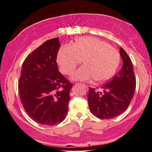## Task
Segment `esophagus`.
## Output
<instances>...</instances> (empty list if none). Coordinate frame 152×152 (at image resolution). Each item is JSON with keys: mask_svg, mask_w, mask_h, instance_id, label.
Returning <instances> with one entry per match:
<instances>
[{"mask_svg": "<svg viewBox=\"0 0 152 152\" xmlns=\"http://www.w3.org/2000/svg\"><path fill=\"white\" fill-rule=\"evenodd\" d=\"M81 85H82V84H81ZM83 87H85V88H87V86L86 85H85V84H83Z\"/></svg>", "mask_w": 152, "mask_h": 152, "instance_id": "obj_1", "label": "esophagus"}]
</instances>
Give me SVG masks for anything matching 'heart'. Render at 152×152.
I'll return each mask as SVG.
<instances>
[{
	"label": "heart",
	"instance_id": "1",
	"mask_svg": "<svg viewBox=\"0 0 152 152\" xmlns=\"http://www.w3.org/2000/svg\"><path fill=\"white\" fill-rule=\"evenodd\" d=\"M84 63L72 76L75 80L94 79L97 83L109 80L118 68L121 55L107 42L93 37L78 38L73 45L61 47L57 55V63L63 74L70 75L81 60Z\"/></svg>",
	"mask_w": 152,
	"mask_h": 152
}]
</instances>
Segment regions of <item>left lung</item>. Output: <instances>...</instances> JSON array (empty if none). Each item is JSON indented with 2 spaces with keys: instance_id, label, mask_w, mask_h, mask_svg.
Here are the masks:
<instances>
[{
  "instance_id": "obj_1",
  "label": "left lung",
  "mask_w": 152,
  "mask_h": 152,
  "mask_svg": "<svg viewBox=\"0 0 152 152\" xmlns=\"http://www.w3.org/2000/svg\"><path fill=\"white\" fill-rule=\"evenodd\" d=\"M123 67L118 74L101 87V91L89 87L87 95L91 112L101 119H110L123 114L129 107L136 89V77L131 59L120 48Z\"/></svg>"
}]
</instances>
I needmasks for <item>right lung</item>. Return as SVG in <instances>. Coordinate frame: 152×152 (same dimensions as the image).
<instances>
[{"mask_svg": "<svg viewBox=\"0 0 152 152\" xmlns=\"http://www.w3.org/2000/svg\"><path fill=\"white\" fill-rule=\"evenodd\" d=\"M58 37L43 42L27 56L18 80L19 96L34 121L55 125L65 118L72 84L58 71Z\"/></svg>", "mask_w": 152, "mask_h": 152, "instance_id": "obj_1", "label": "right lung"}]
</instances>
